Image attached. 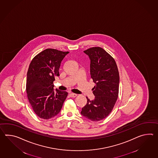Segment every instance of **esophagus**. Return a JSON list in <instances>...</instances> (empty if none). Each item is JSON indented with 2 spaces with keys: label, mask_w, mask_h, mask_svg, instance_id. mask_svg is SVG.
<instances>
[{
  "label": "esophagus",
  "mask_w": 158,
  "mask_h": 158,
  "mask_svg": "<svg viewBox=\"0 0 158 158\" xmlns=\"http://www.w3.org/2000/svg\"><path fill=\"white\" fill-rule=\"evenodd\" d=\"M69 95H70V96L71 97V98H75V97L77 96V94H73V93H70V94H69Z\"/></svg>",
  "instance_id": "obj_1"
}]
</instances>
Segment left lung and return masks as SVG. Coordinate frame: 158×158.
Wrapping results in <instances>:
<instances>
[{"instance_id":"1","label":"left lung","mask_w":158,"mask_h":158,"mask_svg":"<svg viewBox=\"0 0 158 158\" xmlns=\"http://www.w3.org/2000/svg\"><path fill=\"white\" fill-rule=\"evenodd\" d=\"M90 60V74L95 83L92 88L95 98H87V104L81 114L92 121L104 119L112 112L118 98L119 76L116 62L112 56L100 47L84 51Z\"/></svg>"}]
</instances>
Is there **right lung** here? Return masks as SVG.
<instances>
[{"label": "right lung", "mask_w": 158, "mask_h": 158, "mask_svg": "<svg viewBox=\"0 0 158 158\" xmlns=\"http://www.w3.org/2000/svg\"><path fill=\"white\" fill-rule=\"evenodd\" d=\"M69 53L47 49L32 60L29 66L26 91L29 102L40 118L48 119L56 116L62 108L68 93L57 88L53 81L59 77V69L64 58Z\"/></svg>", "instance_id": "right-lung-1"}]
</instances>
